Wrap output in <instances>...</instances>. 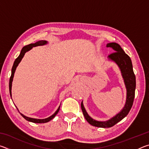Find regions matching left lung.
I'll return each mask as SVG.
<instances>
[{
    "mask_svg": "<svg viewBox=\"0 0 149 149\" xmlns=\"http://www.w3.org/2000/svg\"><path fill=\"white\" fill-rule=\"evenodd\" d=\"M107 47L112 48L114 50L115 52L111 53L108 56V58L110 60H113L118 64L121 70V72H122V77L124 79L126 89H127V98H126L125 107L120 113H118L117 115L111 118L110 120L106 121V122H99V121L95 120L91 118L85 110L82 102L81 104L83 114L87 122L91 125L95 126V127L104 128L112 127L113 125L116 124L118 122H119L128 114L132 107L133 100H134L136 87L135 75L133 72L132 62L130 57L127 54H125L122 47L116 42L108 43Z\"/></svg>",
    "mask_w": 149,
    "mask_h": 149,
    "instance_id": "1",
    "label": "left lung"
}]
</instances>
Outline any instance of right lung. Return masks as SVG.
Listing matches in <instances>:
<instances>
[{
	"mask_svg": "<svg viewBox=\"0 0 149 149\" xmlns=\"http://www.w3.org/2000/svg\"><path fill=\"white\" fill-rule=\"evenodd\" d=\"M47 43V41H37L35 42V43H31V44H29V45H27L26 46L22 48V49L21 50V52H20L19 55L18 56V57L15 60V61L14 62V64H13V66H12V74H11V76L10 77V81H9V91H10V97H12V92H11V89H12V81H13V77H14V72L16 71V69L17 66V65L19 64V63L21 61L22 58L24 57L25 53H26V52L29 51V50H31L33 47H37V46H41V45H44L45 44ZM60 107L58 108L57 110L55 112V113L54 114H52L51 116H50L47 118H45V119H35V118H29V117H27L26 116L23 115L22 114H21L22 116H23L25 119L26 120L29 121V122H33V123H46L49 122L50 120H51L52 118H54L55 117V116H56L58 112V111L60 110Z\"/></svg>",
	"mask_w": 149,
	"mask_h": 149,
	"instance_id": "1",
	"label": "right lung"
}]
</instances>
